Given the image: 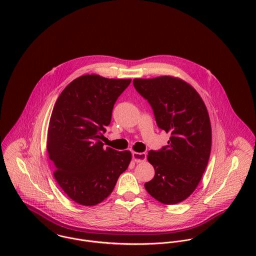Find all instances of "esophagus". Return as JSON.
I'll use <instances>...</instances> for the list:
<instances>
[{
  "label": "esophagus",
  "instance_id": "1",
  "mask_svg": "<svg viewBox=\"0 0 256 256\" xmlns=\"http://www.w3.org/2000/svg\"><path fill=\"white\" fill-rule=\"evenodd\" d=\"M132 158L136 162H145L146 158V154L145 152H133L132 154Z\"/></svg>",
  "mask_w": 256,
  "mask_h": 256
}]
</instances>
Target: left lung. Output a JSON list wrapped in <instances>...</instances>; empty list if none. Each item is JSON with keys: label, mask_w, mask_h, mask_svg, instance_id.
Here are the masks:
<instances>
[{"label": "left lung", "mask_w": 256, "mask_h": 256, "mask_svg": "<svg viewBox=\"0 0 256 256\" xmlns=\"http://www.w3.org/2000/svg\"><path fill=\"white\" fill-rule=\"evenodd\" d=\"M133 84L150 104L158 128L170 135L166 146L148 154L154 176L145 188L162 204H178L193 193L208 164L212 146L208 110L182 78H134Z\"/></svg>", "instance_id": "obj_1"}]
</instances>
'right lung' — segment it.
Listing matches in <instances>:
<instances>
[{"mask_svg": "<svg viewBox=\"0 0 256 256\" xmlns=\"http://www.w3.org/2000/svg\"><path fill=\"white\" fill-rule=\"evenodd\" d=\"M130 78L84 74L61 92L52 111L47 152L53 174L76 203L94 206L106 199L132 158L130 150L104 148L112 110Z\"/></svg>", "mask_w": 256, "mask_h": 256, "instance_id": "add662e5", "label": "right lung"}]
</instances>
